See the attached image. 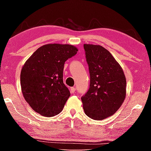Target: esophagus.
I'll use <instances>...</instances> for the list:
<instances>
[{
	"label": "esophagus",
	"mask_w": 151,
	"mask_h": 151,
	"mask_svg": "<svg viewBox=\"0 0 151 151\" xmlns=\"http://www.w3.org/2000/svg\"><path fill=\"white\" fill-rule=\"evenodd\" d=\"M70 93H74L75 92V91H76V88H75V87H71L70 88Z\"/></svg>",
	"instance_id": "1"
}]
</instances>
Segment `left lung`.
<instances>
[{
    "instance_id": "obj_1",
    "label": "left lung",
    "mask_w": 151,
    "mask_h": 151,
    "mask_svg": "<svg viewBox=\"0 0 151 151\" xmlns=\"http://www.w3.org/2000/svg\"><path fill=\"white\" fill-rule=\"evenodd\" d=\"M90 73V87L81 97L85 114L101 121L114 114L126 96V77L121 65L101 45H84Z\"/></svg>"
}]
</instances>
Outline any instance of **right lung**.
Instances as JSON below:
<instances>
[{"instance_id":"right-lung-1","label":"right lung","mask_w":151,"mask_h":151,"mask_svg":"<svg viewBox=\"0 0 151 151\" xmlns=\"http://www.w3.org/2000/svg\"><path fill=\"white\" fill-rule=\"evenodd\" d=\"M77 51L70 45H45L25 62L20 73L21 91L35 112L50 117L62 111L70 96L63 83L64 65Z\"/></svg>"}]
</instances>
